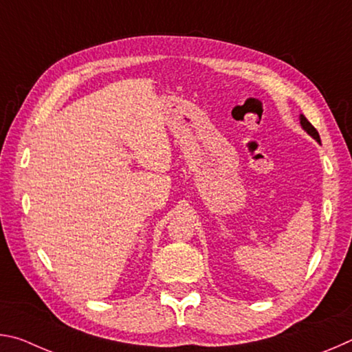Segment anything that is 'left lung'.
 <instances>
[{
    "label": "left lung",
    "instance_id": "obj_1",
    "mask_svg": "<svg viewBox=\"0 0 352 352\" xmlns=\"http://www.w3.org/2000/svg\"><path fill=\"white\" fill-rule=\"evenodd\" d=\"M300 124H301V127L306 130V132L312 136L314 140H317L318 142H320V135H318V132H317V129H315L311 122L307 121L306 119V116H302V115H300Z\"/></svg>",
    "mask_w": 352,
    "mask_h": 352
}]
</instances>
